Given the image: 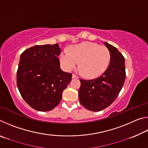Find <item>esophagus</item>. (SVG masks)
Masks as SVG:
<instances>
[{"instance_id": "1", "label": "esophagus", "mask_w": 148, "mask_h": 148, "mask_svg": "<svg viewBox=\"0 0 148 148\" xmlns=\"http://www.w3.org/2000/svg\"><path fill=\"white\" fill-rule=\"evenodd\" d=\"M72 79H77V78H78V77H77L76 75H75V74H72Z\"/></svg>"}]
</instances>
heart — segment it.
<instances>
[{"label":"heart","instance_id":"obj_1","mask_svg":"<svg viewBox=\"0 0 148 148\" xmlns=\"http://www.w3.org/2000/svg\"><path fill=\"white\" fill-rule=\"evenodd\" d=\"M110 53L106 46L90 42L74 45L71 51H63L60 55V62L63 69L71 71L79 67L84 76L96 78L106 71L110 61Z\"/></svg>","mask_w":148,"mask_h":148}]
</instances>
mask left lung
<instances>
[{
	"instance_id": "obj_1",
	"label": "left lung",
	"mask_w": 148,
	"mask_h": 148,
	"mask_svg": "<svg viewBox=\"0 0 148 148\" xmlns=\"http://www.w3.org/2000/svg\"><path fill=\"white\" fill-rule=\"evenodd\" d=\"M110 53V62L106 71L96 79H80L79 99L82 106L92 112L109 106L118 96L125 77V58L116 47L104 42Z\"/></svg>"
}]
</instances>
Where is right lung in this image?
<instances>
[{
    "mask_svg": "<svg viewBox=\"0 0 148 148\" xmlns=\"http://www.w3.org/2000/svg\"><path fill=\"white\" fill-rule=\"evenodd\" d=\"M61 52L58 44L38 45L26 49L20 56L17 88L25 101L34 110H53L71 81L72 74L60 68L57 56Z\"/></svg>",
    "mask_w": 148,
    "mask_h": 148,
    "instance_id": "1",
    "label": "right lung"
}]
</instances>
